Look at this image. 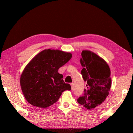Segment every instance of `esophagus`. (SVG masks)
Returning a JSON list of instances; mask_svg holds the SVG:
<instances>
[{
    "mask_svg": "<svg viewBox=\"0 0 133 133\" xmlns=\"http://www.w3.org/2000/svg\"><path fill=\"white\" fill-rule=\"evenodd\" d=\"M70 85H71V89L73 90L74 89V87H75V84L72 83H71Z\"/></svg>",
    "mask_w": 133,
    "mask_h": 133,
    "instance_id": "obj_1",
    "label": "esophagus"
}]
</instances>
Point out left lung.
<instances>
[{
	"label": "left lung",
	"instance_id": "1",
	"mask_svg": "<svg viewBox=\"0 0 133 133\" xmlns=\"http://www.w3.org/2000/svg\"><path fill=\"white\" fill-rule=\"evenodd\" d=\"M80 62L87 88L77 102L85 109H94L102 104L109 94L111 86L110 67L104 59L90 50L82 51Z\"/></svg>",
	"mask_w": 133,
	"mask_h": 133
}]
</instances>
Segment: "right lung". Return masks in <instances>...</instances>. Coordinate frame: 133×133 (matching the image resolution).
I'll use <instances>...</instances> for the list:
<instances>
[{
	"instance_id": "add662e5",
	"label": "right lung",
	"mask_w": 133,
	"mask_h": 133,
	"mask_svg": "<svg viewBox=\"0 0 133 133\" xmlns=\"http://www.w3.org/2000/svg\"><path fill=\"white\" fill-rule=\"evenodd\" d=\"M71 57L70 53L45 49L31 59L20 80L22 92L29 103L44 109L57 102L64 91L70 90V85L64 83L63 76L58 70Z\"/></svg>"
}]
</instances>
